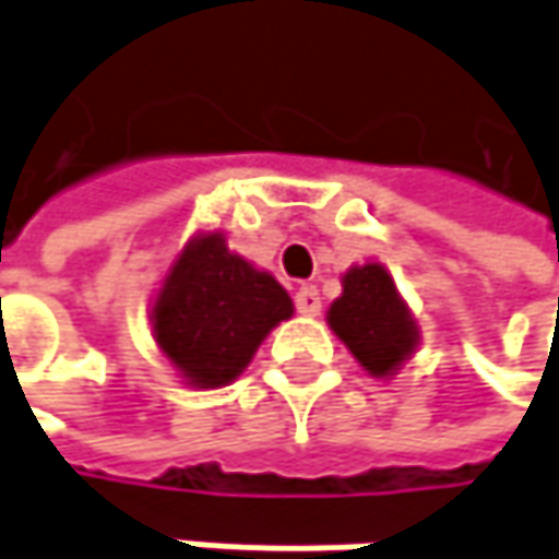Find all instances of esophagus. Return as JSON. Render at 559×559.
I'll use <instances>...</instances> for the list:
<instances>
[{
    "instance_id": "obj_1",
    "label": "esophagus",
    "mask_w": 559,
    "mask_h": 559,
    "mask_svg": "<svg viewBox=\"0 0 559 559\" xmlns=\"http://www.w3.org/2000/svg\"><path fill=\"white\" fill-rule=\"evenodd\" d=\"M294 304H297V312H304V316H319V310H322V297L312 284H304L294 294Z\"/></svg>"
}]
</instances>
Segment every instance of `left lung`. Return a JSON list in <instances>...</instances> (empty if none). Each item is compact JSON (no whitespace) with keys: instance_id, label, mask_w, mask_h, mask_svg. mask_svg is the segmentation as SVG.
Here are the masks:
<instances>
[{"instance_id":"left-lung-1","label":"left lung","mask_w":559,"mask_h":559,"mask_svg":"<svg viewBox=\"0 0 559 559\" xmlns=\"http://www.w3.org/2000/svg\"><path fill=\"white\" fill-rule=\"evenodd\" d=\"M342 284V297L329 307L332 332L370 377H392L417 347V325L395 281L382 265L367 262L354 265Z\"/></svg>"}]
</instances>
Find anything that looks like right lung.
<instances>
[{
    "mask_svg": "<svg viewBox=\"0 0 559 559\" xmlns=\"http://www.w3.org/2000/svg\"><path fill=\"white\" fill-rule=\"evenodd\" d=\"M290 316L278 281L230 252L221 234H202L164 278L151 325L189 385L217 389L240 377L262 338Z\"/></svg>",
    "mask_w": 559,
    "mask_h": 559,
    "instance_id": "obj_1",
    "label": "right lung"
}]
</instances>
